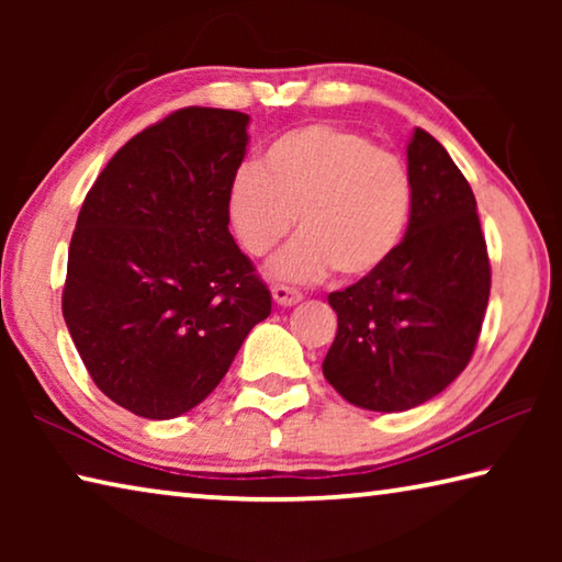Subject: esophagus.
Listing matches in <instances>:
<instances>
[{
	"label": "esophagus",
	"mask_w": 562,
	"mask_h": 562,
	"mask_svg": "<svg viewBox=\"0 0 562 562\" xmlns=\"http://www.w3.org/2000/svg\"><path fill=\"white\" fill-rule=\"evenodd\" d=\"M272 300L278 302L280 307H292V304H297L302 300V292L294 288H288V284H274Z\"/></svg>",
	"instance_id": "1"
}]
</instances>
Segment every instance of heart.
<instances>
[{
  "instance_id": "obj_1",
  "label": "heart",
  "mask_w": 562,
  "mask_h": 562,
  "mask_svg": "<svg viewBox=\"0 0 562 562\" xmlns=\"http://www.w3.org/2000/svg\"><path fill=\"white\" fill-rule=\"evenodd\" d=\"M414 207L402 158L335 123L282 133L258 166L237 170L225 211L243 250L265 258L292 231L302 233L278 260L274 278L317 280L335 268L359 280L392 260Z\"/></svg>"
}]
</instances>
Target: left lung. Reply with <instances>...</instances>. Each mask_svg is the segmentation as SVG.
I'll list each match as a JSON object with an SVG mask.
<instances>
[{"instance_id":"left-lung-1","label":"left lung","mask_w":562,"mask_h":562,"mask_svg":"<svg viewBox=\"0 0 562 562\" xmlns=\"http://www.w3.org/2000/svg\"><path fill=\"white\" fill-rule=\"evenodd\" d=\"M414 207L384 268L331 292L337 337L322 372L349 404L406 412L441 394L471 361L491 294L475 198L446 148L414 131Z\"/></svg>"}]
</instances>
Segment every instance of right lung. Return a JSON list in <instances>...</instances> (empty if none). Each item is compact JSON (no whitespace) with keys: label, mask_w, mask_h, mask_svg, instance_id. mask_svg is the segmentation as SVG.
Returning <instances> with one entry per match:
<instances>
[{"label":"right lung","mask_w":562,"mask_h":562,"mask_svg":"<svg viewBox=\"0 0 562 562\" xmlns=\"http://www.w3.org/2000/svg\"><path fill=\"white\" fill-rule=\"evenodd\" d=\"M250 116L188 106L133 136L87 193L61 312L103 394L176 418L221 384L272 297L227 231Z\"/></svg>","instance_id":"1"}]
</instances>
